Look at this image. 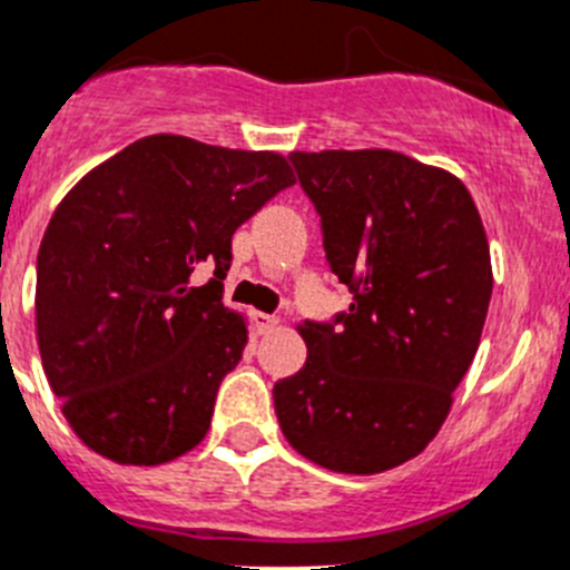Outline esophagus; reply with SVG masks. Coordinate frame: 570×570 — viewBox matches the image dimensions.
I'll return each instance as SVG.
<instances>
[{"instance_id": "esophagus-1", "label": "esophagus", "mask_w": 570, "mask_h": 570, "mask_svg": "<svg viewBox=\"0 0 570 570\" xmlns=\"http://www.w3.org/2000/svg\"><path fill=\"white\" fill-rule=\"evenodd\" d=\"M255 326H258V332H273V328L278 326V317L264 315V312H255Z\"/></svg>"}]
</instances>
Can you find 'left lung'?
I'll use <instances>...</instances> for the list:
<instances>
[{
  "instance_id": "obj_1",
  "label": "left lung",
  "mask_w": 570,
  "mask_h": 570,
  "mask_svg": "<svg viewBox=\"0 0 570 570\" xmlns=\"http://www.w3.org/2000/svg\"><path fill=\"white\" fill-rule=\"evenodd\" d=\"M354 303L303 321L309 357L273 387L286 441L374 475L419 455L472 365L492 297L481 216L453 174L385 148L289 154Z\"/></svg>"
}]
</instances>
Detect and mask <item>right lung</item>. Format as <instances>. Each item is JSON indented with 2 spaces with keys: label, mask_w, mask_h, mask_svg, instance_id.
Masks as SVG:
<instances>
[{
  "label": "right lung",
  "mask_w": 570,
  "mask_h": 570,
  "mask_svg": "<svg viewBox=\"0 0 570 570\" xmlns=\"http://www.w3.org/2000/svg\"><path fill=\"white\" fill-rule=\"evenodd\" d=\"M289 185L281 154L151 135L63 196L36 261V334L89 450L154 466L205 439L247 345L222 303L233 233ZM199 263L214 278L194 287Z\"/></svg>",
  "instance_id": "add662e5"
}]
</instances>
